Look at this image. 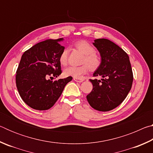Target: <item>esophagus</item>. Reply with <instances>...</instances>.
<instances>
[{
    "label": "esophagus",
    "instance_id": "esophagus-1",
    "mask_svg": "<svg viewBox=\"0 0 153 153\" xmlns=\"http://www.w3.org/2000/svg\"><path fill=\"white\" fill-rule=\"evenodd\" d=\"M74 79L75 80V81L76 82H79V83H81V82H82L83 81H84V79L83 78H77V77H74Z\"/></svg>",
    "mask_w": 153,
    "mask_h": 153
}]
</instances>
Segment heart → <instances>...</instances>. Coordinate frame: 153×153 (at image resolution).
Listing matches in <instances>:
<instances>
[{
  "mask_svg": "<svg viewBox=\"0 0 153 153\" xmlns=\"http://www.w3.org/2000/svg\"><path fill=\"white\" fill-rule=\"evenodd\" d=\"M76 48L84 54L81 66H71L65 69L64 74L66 76H71L80 78L83 75L86 74L89 69L94 71L101 64V58L96 53L94 47L86 40H79L75 43ZM68 49L65 48L59 56V62L63 66L68 63Z\"/></svg>",
  "mask_w": 153,
  "mask_h": 153,
  "instance_id": "1",
  "label": "heart"
}]
</instances>
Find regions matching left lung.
Segmentation results:
<instances>
[{"instance_id": "8db88e82", "label": "left lung", "mask_w": 153, "mask_h": 153, "mask_svg": "<svg viewBox=\"0 0 153 153\" xmlns=\"http://www.w3.org/2000/svg\"><path fill=\"white\" fill-rule=\"evenodd\" d=\"M93 45L101 56V64L93 76L102 79H90L93 88L86 98L94 109L108 111L118 107L128 96L132 86V69L128 54L116 44L100 38Z\"/></svg>"}]
</instances>
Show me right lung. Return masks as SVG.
I'll list each match as a JSON object with an SVG mask.
<instances>
[{"instance_id":"add662e5","label":"right lung","mask_w":153,"mask_h":153,"mask_svg":"<svg viewBox=\"0 0 153 153\" xmlns=\"http://www.w3.org/2000/svg\"><path fill=\"white\" fill-rule=\"evenodd\" d=\"M63 38L46 40L24 52L16 71V86L25 104L36 110H48L55 105L72 77L53 81L62 73L59 56ZM51 78V79H49Z\"/></svg>"}]
</instances>
